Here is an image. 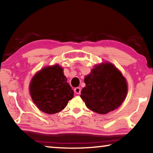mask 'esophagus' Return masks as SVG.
Segmentation results:
<instances>
[{"label": "esophagus", "mask_w": 153, "mask_h": 153, "mask_svg": "<svg viewBox=\"0 0 153 153\" xmlns=\"http://www.w3.org/2000/svg\"><path fill=\"white\" fill-rule=\"evenodd\" d=\"M74 92H76V94H80V92H81V88H79V87H77L74 89Z\"/></svg>", "instance_id": "obj_1"}]
</instances>
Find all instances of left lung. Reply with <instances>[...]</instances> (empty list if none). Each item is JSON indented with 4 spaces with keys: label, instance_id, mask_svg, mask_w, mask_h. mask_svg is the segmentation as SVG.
<instances>
[{
    "label": "left lung",
    "instance_id": "8db88e82",
    "mask_svg": "<svg viewBox=\"0 0 153 153\" xmlns=\"http://www.w3.org/2000/svg\"><path fill=\"white\" fill-rule=\"evenodd\" d=\"M80 97L94 112L106 114L122 104L128 92L126 80L111 63L96 65L85 77Z\"/></svg>",
    "mask_w": 153,
    "mask_h": 153
}]
</instances>
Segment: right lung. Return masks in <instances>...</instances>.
Instances as JSON below:
<instances>
[{
	"label": "right lung",
	"mask_w": 153,
	"mask_h": 153,
	"mask_svg": "<svg viewBox=\"0 0 153 153\" xmlns=\"http://www.w3.org/2000/svg\"><path fill=\"white\" fill-rule=\"evenodd\" d=\"M63 69L59 65L46 67L36 74L30 85L33 102L42 112H60L74 97V90L67 82Z\"/></svg>",
	"instance_id": "1"
}]
</instances>
